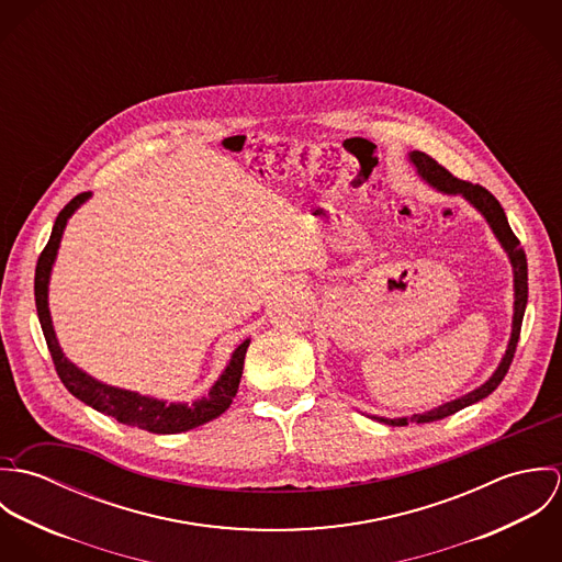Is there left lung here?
<instances>
[{"label":"left lung","mask_w":562,"mask_h":562,"mask_svg":"<svg viewBox=\"0 0 562 562\" xmlns=\"http://www.w3.org/2000/svg\"><path fill=\"white\" fill-rule=\"evenodd\" d=\"M411 160L417 166V172L430 183L435 186L437 190L441 192H448V194H463L474 207H479L482 212V216L486 218V223L491 225L493 234L497 236V240L502 241V246L506 248L508 257H510V263H513V272H515V316H513V335H510V344H508V350L499 363V368L495 370V374L479 387L474 390L472 394L459 398V401L448 402L439 408H432L428 413H422V415H411V417H401V419H385V417H374L379 422H385L390 426H406L408 422H417V424H424V422H435V419H443L474 402L486 398L506 376L510 363H513V357H515V350H517V341H519V333H521V321H524V312H526V303H528V261H526V252L521 248V241L513 234L508 221H506V214L499 205V201L479 183H472V181H465V179H459L454 177L448 168H443L437 160H432L430 156L422 154V151H413L411 154Z\"/></svg>","instance_id":"obj_1"}]
</instances>
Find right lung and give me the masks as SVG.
<instances>
[{"instance_id": "right-lung-1", "label": "right lung", "mask_w": 562, "mask_h": 562, "mask_svg": "<svg viewBox=\"0 0 562 562\" xmlns=\"http://www.w3.org/2000/svg\"><path fill=\"white\" fill-rule=\"evenodd\" d=\"M88 199V192H81L78 196H74L63 212L58 214L49 241L45 244L43 252L38 255L36 261V274H34V301H36V312H38V321L41 328L54 361V368L63 381V385L81 402H86L88 406L114 417L121 424L127 426H136L156 435H172V432H183L190 428H196L214 417H218L221 413H225L229 408L232 401L238 394V385H240L241 368H244V355L248 348V339L241 341L236 348L227 370L221 374V379L216 381V385L212 387V392L207 396H203L201 401L190 402V404H166V402L154 401L134 392H125V390H116V387H108L90 376H86L81 370H78L71 361L65 359L56 335H54V326L49 318V310H47V283H49V272H52V263L56 259L60 238L65 232V225L69 221V216L80 207L81 203Z\"/></svg>"}]
</instances>
